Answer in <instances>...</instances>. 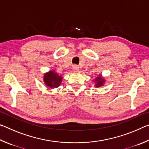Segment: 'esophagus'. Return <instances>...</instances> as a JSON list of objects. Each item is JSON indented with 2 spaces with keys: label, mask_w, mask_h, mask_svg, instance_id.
Wrapping results in <instances>:
<instances>
[{
  "label": "esophagus",
  "mask_w": 149,
  "mask_h": 149,
  "mask_svg": "<svg viewBox=\"0 0 149 149\" xmlns=\"http://www.w3.org/2000/svg\"><path fill=\"white\" fill-rule=\"evenodd\" d=\"M72 68L74 72H77V71H78V70H79V67H78L77 65H73Z\"/></svg>",
  "instance_id": "obj_1"
}]
</instances>
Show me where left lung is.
<instances>
[{
	"label": "left lung",
	"instance_id": "8db88e82",
	"mask_svg": "<svg viewBox=\"0 0 149 149\" xmlns=\"http://www.w3.org/2000/svg\"><path fill=\"white\" fill-rule=\"evenodd\" d=\"M93 84H95L94 86L97 88H99L104 86L106 83V79L105 77L102 76V74H100L93 80Z\"/></svg>",
	"mask_w": 149,
	"mask_h": 149
}]
</instances>
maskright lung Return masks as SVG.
<instances>
[{
	"label": "right lung",
	"mask_w": 149,
	"mask_h": 149,
	"mask_svg": "<svg viewBox=\"0 0 149 149\" xmlns=\"http://www.w3.org/2000/svg\"><path fill=\"white\" fill-rule=\"evenodd\" d=\"M63 77L54 71L50 70L45 73L43 75V81L45 85L50 89H54L58 87L62 81Z\"/></svg>",
	"instance_id": "right-lung-1"
}]
</instances>
